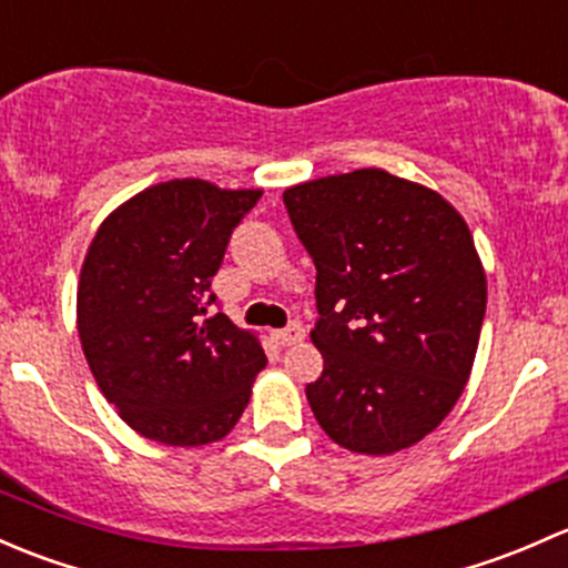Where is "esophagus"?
I'll use <instances>...</instances> for the list:
<instances>
[{"label": "esophagus", "instance_id": "obj_1", "mask_svg": "<svg viewBox=\"0 0 568 568\" xmlns=\"http://www.w3.org/2000/svg\"><path fill=\"white\" fill-rule=\"evenodd\" d=\"M271 336H273V342L282 344V347H292V344H297L303 336H306V331H303L301 323H292V325L282 327V331H273Z\"/></svg>", "mask_w": 568, "mask_h": 568}]
</instances>
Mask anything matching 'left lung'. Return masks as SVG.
<instances>
[{"instance_id": "obj_1", "label": "left lung", "mask_w": 568, "mask_h": 568, "mask_svg": "<svg viewBox=\"0 0 568 568\" xmlns=\"http://www.w3.org/2000/svg\"><path fill=\"white\" fill-rule=\"evenodd\" d=\"M284 204L317 267L314 418L355 454L410 448L457 405L481 336L487 276L465 219L383 169L292 185Z\"/></svg>"}]
</instances>
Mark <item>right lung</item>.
Wrapping results in <instances>:
<instances>
[{"label": "right lung", "instance_id": "add662e5", "mask_svg": "<svg viewBox=\"0 0 568 568\" xmlns=\"http://www.w3.org/2000/svg\"><path fill=\"white\" fill-rule=\"evenodd\" d=\"M262 191L169 180L114 210L92 237L75 297L98 388L139 435L204 446L237 424L267 358L213 314V276Z\"/></svg>", "mask_w": 568, "mask_h": 568}]
</instances>
